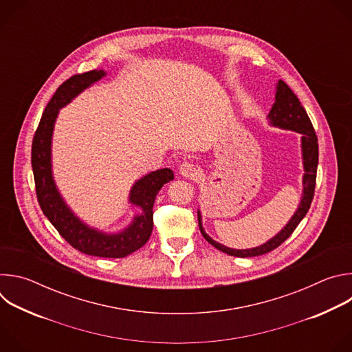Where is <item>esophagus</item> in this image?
I'll return each mask as SVG.
<instances>
[{"instance_id": "1", "label": "esophagus", "mask_w": 352, "mask_h": 352, "mask_svg": "<svg viewBox=\"0 0 352 352\" xmlns=\"http://www.w3.org/2000/svg\"><path fill=\"white\" fill-rule=\"evenodd\" d=\"M179 174L185 178H195L199 175V170L197 167L190 163V162H184L181 166H179Z\"/></svg>"}]
</instances>
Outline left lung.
<instances>
[{"mask_svg":"<svg viewBox=\"0 0 352 352\" xmlns=\"http://www.w3.org/2000/svg\"><path fill=\"white\" fill-rule=\"evenodd\" d=\"M269 120L273 126H278L283 129L295 131L302 135L300 142H302V159H304V193L300 204L288 221V224L270 241L266 243L252 248V249H231L227 248L216 241H213L204 230L202 227V217H200V212L197 210V221L199 228L205 239L212 243L214 248L224 254H228L231 256L236 258H252V256H261L265 254H269L270 250L280 246L296 228V226L302 220L312 204L314 193H315V185H316V171H318V162H319V144H318V136L315 133L314 125L305 111V109L300 104L295 93L288 87V85L283 80H278L276 87V103L273 104Z\"/></svg>","mask_w":352,"mask_h":352,"instance_id":"left-lung-1","label":"left lung"}]
</instances>
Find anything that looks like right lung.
I'll use <instances>...</instances> for the list:
<instances>
[{
	"mask_svg": "<svg viewBox=\"0 0 352 352\" xmlns=\"http://www.w3.org/2000/svg\"><path fill=\"white\" fill-rule=\"evenodd\" d=\"M106 75L103 69L78 74L67 79L50 100L32 143V168L36 195L44 216L60 235L79 252L98 258H125L142 248L153 231V205L156 195L164 184L174 179L170 168L146 174L135 182L129 193V202L140 208L142 213L118 234H106L82 223L61 197L52 173V136L54 122L61 107L86 87Z\"/></svg>",
	"mask_w": 352,
	"mask_h": 352,
	"instance_id": "right-lung-1",
	"label": "right lung"
}]
</instances>
